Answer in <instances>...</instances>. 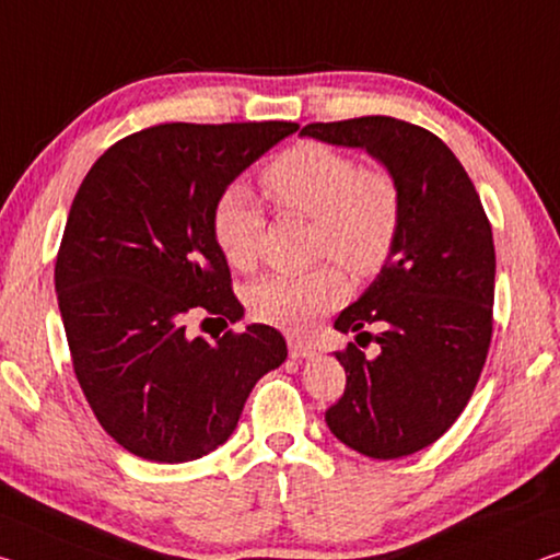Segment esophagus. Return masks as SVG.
<instances>
[{"label":"esophagus","mask_w":560,"mask_h":560,"mask_svg":"<svg viewBox=\"0 0 560 560\" xmlns=\"http://www.w3.org/2000/svg\"><path fill=\"white\" fill-rule=\"evenodd\" d=\"M289 357L291 359L314 357V346L306 343V341H299V339H294V336H291V339H289Z\"/></svg>","instance_id":"34e87169"}]
</instances>
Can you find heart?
<instances>
[{
	"instance_id": "b5f03b06",
	"label": "heart",
	"mask_w": 560,
	"mask_h": 560,
	"mask_svg": "<svg viewBox=\"0 0 560 560\" xmlns=\"http://www.w3.org/2000/svg\"><path fill=\"white\" fill-rule=\"evenodd\" d=\"M261 182L281 211L314 221V252L331 256L353 277H374L394 256L404 199L384 168H363L341 149L301 141L264 168ZM211 234L232 269L246 271L259 259L264 214L246 186L234 184L219 194L211 209ZM343 294V273L324 264L256 281L248 291V308L264 324L306 334Z\"/></svg>"
}]
</instances>
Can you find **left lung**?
<instances>
[{
  "mask_svg": "<svg viewBox=\"0 0 560 560\" xmlns=\"http://www.w3.org/2000/svg\"><path fill=\"white\" fill-rule=\"evenodd\" d=\"M301 137L366 149L401 189L394 256L334 324L374 339L378 357L369 359L357 343L336 351L346 388L326 423L369 458L411 456L454 425L483 371L493 334L491 224L466 168L429 129L359 117L306 124ZM363 325L382 334L363 332Z\"/></svg>",
  "mask_w": 560,
  "mask_h": 560,
  "instance_id": "1",
  "label": "left lung"
}]
</instances>
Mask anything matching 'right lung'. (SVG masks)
<instances>
[{
  "instance_id": "add662e5",
  "label": "right lung",
  "mask_w": 560,
  "mask_h": 560,
  "mask_svg": "<svg viewBox=\"0 0 560 560\" xmlns=\"http://www.w3.org/2000/svg\"><path fill=\"white\" fill-rule=\"evenodd\" d=\"M296 129L159 124L106 149L79 186L57 254V301L79 386L129 454L156 464L211 454L256 381L287 359L277 328L252 324L207 341L186 331V318H242L211 209Z\"/></svg>"
}]
</instances>
